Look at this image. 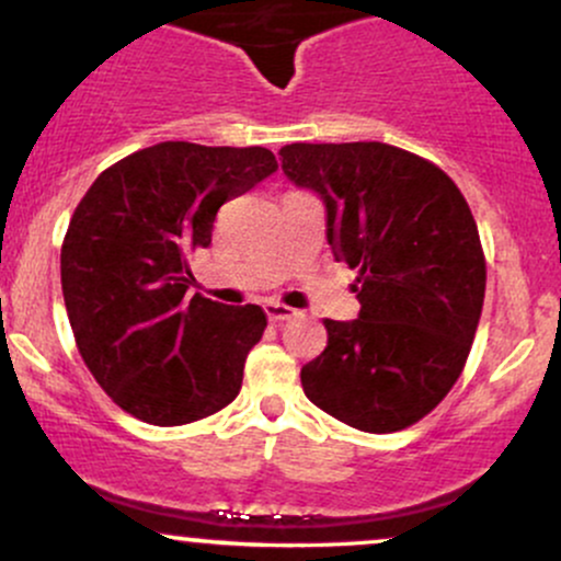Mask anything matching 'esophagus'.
<instances>
[{
    "label": "esophagus",
    "mask_w": 561,
    "mask_h": 561,
    "mask_svg": "<svg viewBox=\"0 0 561 561\" xmlns=\"http://www.w3.org/2000/svg\"><path fill=\"white\" fill-rule=\"evenodd\" d=\"M263 311H266L271 322H287V319L298 317V311L290 309V306L279 304V300H266V304H263Z\"/></svg>",
    "instance_id": "34e87169"
}]
</instances>
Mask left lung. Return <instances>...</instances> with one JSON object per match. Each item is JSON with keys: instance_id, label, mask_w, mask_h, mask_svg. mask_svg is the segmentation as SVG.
Segmentation results:
<instances>
[{"instance_id": "obj_1", "label": "left lung", "mask_w": 561, "mask_h": 561, "mask_svg": "<svg viewBox=\"0 0 561 561\" xmlns=\"http://www.w3.org/2000/svg\"><path fill=\"white\" fill-rule=\"evenodd\" d=\"M279 157L322 196L332 252L359 274V317L324 319L328 346L300 370L306 397L351 428H408L450 393L482 317L488 263L469 202L434 162L378 140Z\"/></svg>"}]
</instances>
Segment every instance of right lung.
<instances>
[{
    "mask_svg": "<svg viewBox=\"0 0 561 561\" xmlns=\"http://www.w3.org/2000/svg\"><path fill=\"white\" fill-rule=\"evenodd\" d=\"M268 149L164 140L95 178L60 248V285L79 354L101 389L151 426L224 410L266 330L261 306L196 293L188 255L213 242L220 205L271 172Z\"/></svg>",
    "mask_w": 561,
    "mask_h": 561,
    "instance_id": "obj_1",
    "label": "right lung"
}]
</instances>
